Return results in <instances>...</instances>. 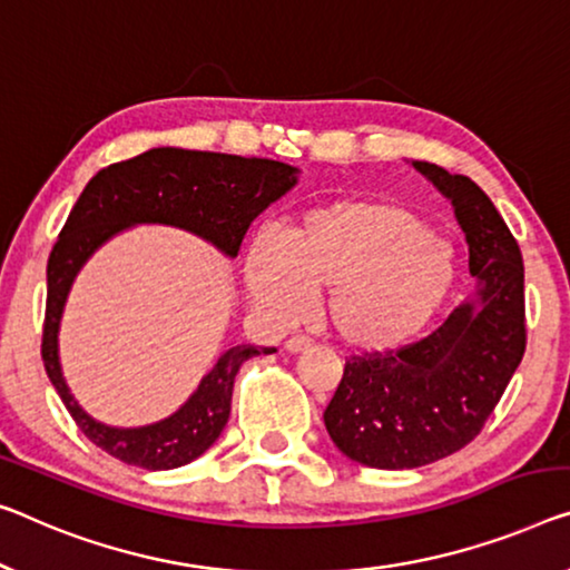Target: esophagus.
I'll list each match as a JSON object with an SVG mask.
<instances>
[{
  "mask_svg": "<svg viewBox=\"0 0 570 570\" xmlns=\"http://www.w3.org/2000/svg\"><path fill=\"white\" fill-rule=\"evenodd\" d=\"M309 345H312V337H307V335H294V337L286 340V351L288 353H302V351H307Z\"/></svg>",
  "mask_w": 570,
  "mask_h": 570,
  "instance_id": "esophagus-1",
  "label": "esophagus"
}]
</instances>
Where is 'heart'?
Masks as SVG:
<instances>
[{"instance_id": "1", "label": "heart", "mask_w": 570, "mask_h": 570, "mask_svg": "<svg viewBox=\"0 0 570 570\" xmlns=\"http://www.w3.org/2000/svg\"><path fill=\"white\" fill-rule=\"evenodd\" d=\"M455 263L428 219L396 202L343 199L312 209L286 243L261 233L245 258V286L274 322L299 320L312 292L355 353L386 355L414 343L443 309Z\"/></svg>"}]
</instances>
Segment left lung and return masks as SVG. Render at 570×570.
Segmentation results:
<instances>
[{
  "mask_svg": "<svg viewBox=\"0 0 570 570\" xmlns=\"http://www.w3.org/2000/svg\"><path fill=\"white\" fill-rule=\"evenodd\" d=\"M412 166L453 204L479 292L417 343L345 363L325 428L340 453L386 471L420 469L469 445L528 345L524 263L502 215L469 176L428 160Z\"/></svg>",
  "mask_w": 570,
  "mask_h": 570,
  "instance_id": "1",
  "label": "left lung"
}]
</instances>
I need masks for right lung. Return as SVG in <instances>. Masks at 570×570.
Instances as JSON below:
<instances>
[{
	"instance_id": "add662e5",
	"label": "right lung",
	"mask_w": 570,
	"mask_h": 570,
	"mask_svg": "<svg viewBox=\"0 0 570 570\" xmlns=\"http://www.w3.org/2000/svg\"><path fill=\"white\" fill-rule=\"evenodd\" d=\"M296 174L299 168L282 160L150 148L122 164L101 168L81 191L48 258L40 353L50 384L76 428L105 453L146 471H168L191 463L215 445L227 424L233 384L243 363L253 355L276 353V347L235 345L219 355L197 392L171 417L146 428H109L81 410L66 386L58 361V327L76 274L109 237L132 225H171L199 235L227 258H235L253 219L294 189L299 181Z\"/></svg>"
}]
</instances>
